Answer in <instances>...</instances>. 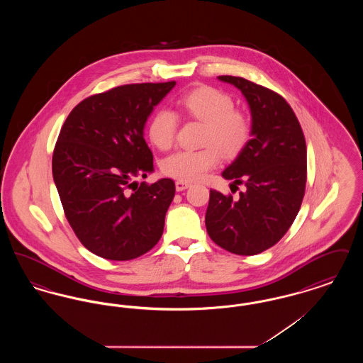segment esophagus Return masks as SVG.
Masks as SVG:
<instances>
[{
  "mask_svg": "<svg viewBox=\"0 0 363 363\" xmlns=\"http://www.w3.org/2000/svg\"><path fill=\"white\" fill-rule=\"evenodd\" d=\"M189 186L190 184L189 182H186V181H177V182H175V189L178 190V191L188 189Z\"/></svg>",
  "mask_w": 363,
  "mask_h": 363,
  "instance_id": "obj_1",
  "label": "esophagus"
}]
</instances>
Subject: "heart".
Returning a JSON list of instances; mask_svg holds the SVG:
<instances>
[{"label":"heart","instance_id":"1","mask_svg":"<svg viewBox=\"0 0 363 363\" xmlns=\"http://www.w3.org/2000/svg\"><path fill=\"white\" fill-rule=\"evenodd\" d=\"M178 106L190 118L204 122L201 150H179L162 160L164 175L179 181L200 179L220 160V152L235 156L250 138L252 125L246 114L235 110L234 99L213 86H199L178 101ZM178 117L173 110L157 108L150 125L148 136L156 148H172L177 138Z\"/></svg>","mask_w":363,"mask_h":363}]
</instances>
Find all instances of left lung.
<instances>
[{"mask_svg": "<svg viewBox=\"0 0 363 363\" xmlns=\"http://www.w3.org/2000/svg\"><path fill=\"white\" fill-rule=\"evenodd\" d=\"M218 79L245 96L252 138L222 173L246 189L238 200L211 190L206 225L211 240L227 252L253 256L280 241L299 212L306 185V143L293 108L279 94L243 77Z\"/></svg>", "mask_w": 363, "mask_h": 363, "instance_id": "obj_1", "label": "left lung"}]
</instances>
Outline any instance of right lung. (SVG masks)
Here are the masks:
<instances>
[{"label": "right lung", "instance_id": "right-lung-1", "mask_svg": "<svg viewBox=\"0 0 363 363\" xmlns=\"http://www.w3.org/2000/svg\"><path fill=\"white\" fill-rule=\"evenodd\" d=\"M175 82L116 86L77 104L52 154V178L65 216L94 255L136 259L160 240L173 179L133 181L154 172L145 122Z\"/></svg>", "mask_w": 363, "mask_h": 363}]
</instances>
